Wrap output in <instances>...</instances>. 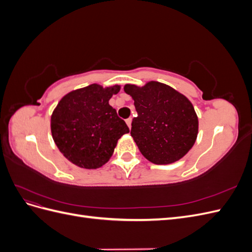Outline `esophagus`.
<instances>
[{
    "label": "esophagus",
    "instance_id": "obj_1",
    "mask_svg": "<svg viewBox=\"0 0 252 252\" xmlns=\"http://www.w3.org/2000/svg\"><path fill=\"white\" fill-rule=\"evenodd\" d=\"M131 122H132V119H131V118H129V119L126 120V124H127V126L129 127V129H131Z\"/></svg>",
    "mask_w": 252,
    "mask_h": 252
}]
</instances>
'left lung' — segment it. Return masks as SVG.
<instances>
[{"mask_svg":"<svg viewBox=\"0 0 252 252\" xmlns=\"http://www.w3.org/2000/svg\"><path fill=\"white\" fill-rule=\"evenodd\" d=\"M124 91L133 98L138 112L130 134L148 161L157 165L171 164L192 148L199 120L184 94L156 81L142 87L126 84Z\"/></svg>","mask_w":252,"mask_h":252,"instance_id":"1","label":"left lung"}]
</instances>
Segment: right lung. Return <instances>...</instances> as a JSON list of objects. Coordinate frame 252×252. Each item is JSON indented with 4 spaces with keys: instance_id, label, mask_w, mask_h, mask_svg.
I'll use <instances>...</instances> for the list:
<instances>
[{
    "instance_id": "add662e5",
    "label": "right lung",
    "mask_w": 252,
    "mask_h": 252,
    "mask_svg": "<svg viewBox=\"0 0 252 252\" xmlns=\"http://www.w3.org/2000/svg\"><path fill=\"white\" fill-rule=\"evenodd\" d=\"M120 85L98 84L64 95L51 114L52 139L63 156L81 168L96 169L109 161L118 140L129 132L109 105Z\"/></svg>"
}]
</instances>
